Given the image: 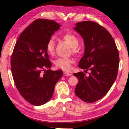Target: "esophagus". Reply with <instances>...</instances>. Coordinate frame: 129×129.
<instances>
[{
    "label": "esophagus",
    "mask_w": 129,
    "mask_h": 129,
    "mask_svg": "<svg viewBox=\"0 0 129 129\" xmlns=\"http://www.w3.org/2000/svg\"><path fill=\"white\" fill-rule=\"evenodd\" d=\"M72 75L71 73H68V72H64V76H71Z\"/></svg>",
    "instance_id": "34e87169"
}]
</instances>
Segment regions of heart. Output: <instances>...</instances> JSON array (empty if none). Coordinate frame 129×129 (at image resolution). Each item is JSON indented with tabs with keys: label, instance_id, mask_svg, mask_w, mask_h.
Masks as SVG:
<instances>
[{
	"label": "heart",
	"instance_id": "obj_1",
	"mask_svg": "<svg viewBox=\"0 0 129 129\" xmlns=\"http://www.w3.org/2000/svg\"><path fill=\"white\" fill-rule=\"evenodd\" d=\"M61 38L68 44L72 48V51L76 53L77 52L76 48L79 45V40L74 35L67 33L61 36ZM55 48V42L53 38H50L46 44V51L50 55H53ZM74 63V60L71 58L59 57L54 61V64L57 68L61 69L65 71H69L72 68V65Z\"/></svg>",
	"mask_w": 129,
	"mask_h": 129
}]
</instances>
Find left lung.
I'll return each instance as SVG.
<instances>
[{"instance_id":"left-lung-1","label":"left lung","mask_w":129,"mask_h":129,"mask_svg":"<svg viewBox=\"0 0 129 129\" xmlns=\"http://www.w3.org/2000/svg\"><path fill=\"white\" fill-rule=\"evenodd\" d=\"M73 29L82 36L85 45L78 67L90 71L88 76L82 72L73 74L78 80L75 94L82 101L93 103L106 95L116 79L118 51L112 36L97 23L84 21L76 23Z\"/></svg>"}]
</instances>
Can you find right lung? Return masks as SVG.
<instances>
[{
  "label": "right lung",
  "mask_w": 129,
  "mask_h": 129,
  "mask_svg": "<svg viewBox=\"0 0 129 129\" xmlns=\"http://www.w3.org/2000/svg\"><path fill=\"white\" fill-rule=\"evenodd\" d=\"M60 27L53 20L37 19L21 32L13 51L11 67L15 85L24 99L35 106L51 100L63 74L61 70L49 69L52 63L46 51L48 40Z\"/></svg>",
  "instance_id": "add662e5"
}]
</instances>
